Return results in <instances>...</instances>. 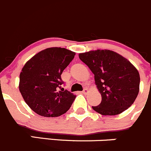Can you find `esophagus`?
<instances>
[{"label":"esophagus","mask_w":151,"mask_h":151,"mask_svg":"<svg viewBox=\"0 0 151 151\" xmlns=\"http://www.w3.org/2000/svg\"><path fill=\"white\" fill-rule=\"evenodd\" d=\"M87 92H88L87 89H86V88H85V89H83V90L82 91V93H83V94H86V93H87Z\"/></svg>","instance_id":"1"}]
</instances>
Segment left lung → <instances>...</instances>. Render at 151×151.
Segmentation results:
<instances>
[{
    "mask_svg": "<svg viewBox=\"0 0 151 151\" xmlns=\"http://www.w3.org/2000/svg\"><path fill=\"white\" fill-rule=\"evenodd\" d=\"M79 59L95 75L102 100L92 106L103 115H116L129 108L138 95L140 77L138 70L126 58L109 50L79 53Z\"/></svg>",
    "mask_w": 151,
    "mask_h": 151,
    "instance_id": "obj_1",
    "label": "left lung"
}]
</instances>
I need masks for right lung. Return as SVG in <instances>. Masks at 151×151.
<instances>
[{
    "instance_id": "right-lung-1",
    "label": "right lung",
    "mask_w": 151,
    "mask_h": 151,
    "mask_svg": "<svg viewBox=\"0 0 151 151\" xmlns=\"http://www.w3.org/2000/svg\"><path fill=\"white\" fill-rule=\"evenodd\" d=\"M76 53L50 47L33 56L20 75L19 89L28 106L43 117H59L69 110L76 95L62 88L61 75Z\"/></svg>"
}]
</instances>
